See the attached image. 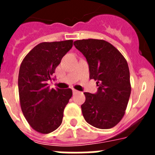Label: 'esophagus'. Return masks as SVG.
<instances>
[{
	"mask_svg": "<svg viewBox=\"0 0 155 155\" xmlns=\"http://www.w3.org/2000/svg\"><path fill=\"white\" fill-rule=\"evenodd\" d=\"M78 91H77V90L73 89V93H74V94H76V93H78Z\"/></svg>",
	"mask_w": 155,
	"mask_h": 155,
	"instance_id": "esophagus-1",
	"label": "esophagus"
}]
</instances>
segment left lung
I'll return each mask as SVG.
<instances>
[{
  "label": "left lung",
  "mask_w": 155,
  "mask_h": 155,
  "mask_svg": "<svg viewBox=\"0 0 155 155\" xmlns=\"http://www.w3.org/2000/svg\"><path fill=\"white\" fill-rule=\"evenodd\" d=\"M74 45L86 57L90 79L97 81L98 92H84L82 114L98 129L114 127L123 119L130 96V71L125 57L103 39H81Z\"/></svg>",
  "instance_id": "1"
}]
</instances>
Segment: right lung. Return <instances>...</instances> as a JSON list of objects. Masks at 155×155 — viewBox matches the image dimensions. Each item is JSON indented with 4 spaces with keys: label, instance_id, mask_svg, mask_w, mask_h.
Returning a JSON list of instances; mask_svg holds the SVG:
<instances>
[{
    "label": "right lung",
    "instance_id": "obj_1",
    "mask_svg": "<svg viewBox=\"0 0 155 155\" xmlns=\"http://www.w3.org/2000/svg\"><path fill=\"white\" fill-rule=\"evenodd\" d=\"M73 46V40L41 42L28 52L18 74L20 105L31 128L50 134L62 123L64 110L72 96L71 88H50L48 81L63 57Z\"/></svg>",
    "mask_w": 155,
    "mask_h": 155
}]
</instances>
